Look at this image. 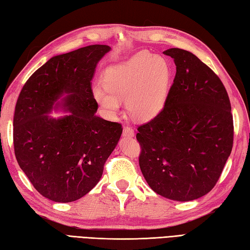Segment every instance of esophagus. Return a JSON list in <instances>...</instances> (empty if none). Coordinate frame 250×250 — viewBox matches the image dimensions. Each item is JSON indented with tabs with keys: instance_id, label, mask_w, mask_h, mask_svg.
I'll return each mask as SVG.
<instances>
[{
	"instance_id": "34e87169",
	"label": "esophagus",
	"mask_w": 250,
	"mask_h": 250,
	"mask_svg": "<svg viewBox=\"0 0 250 250\" xmlns=\"http://www.w3.org/2000/svg\"><path fill=\"white\" fill-rule=\"evenodd\" d=\"M122 136L125 137V139H130V137L134 136V130L130 128V126H125L124 129V132H122Z\"/></svg>"
}]
</instances>
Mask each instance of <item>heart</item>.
Listing matches in <instances>:
<instances>
[{"label": "heart", "instance_id": "heart-1", "mask_svg": "<svg viewBox=\"0 0 250 250\" xmlns=\"http://www.w3.org/2000/svg\"><path fill=\"white\" fill-rule=\"evenodd\" d=\"M104 84L92 88L93 99L109 116L119 111L125 99L126 108L139 120H149L161 113L172 83V67L167 60L148 51L106 68Z\"/></svg>", "mask_w": 250, "mask_h": 250}]
</instances>
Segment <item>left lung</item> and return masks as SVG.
Returning <instances> with one entry per match:
<instances>
[{
	"mask_svg": "<svg viewBox=\"0 0 250 250\" xmlns=\"http://www.w3.org/2000/svg\"><path fill=\"white\" fill-rule=\"evenodd\" d=\"M176 75L161 113L139 126L140 167L156 193L188 202L214 188L233 145V118L219 77L190 51L169 48Z\"/></svg>",
	"mask_w": 250,
	"mask_h": 250,
	"instance_id": "8db88e82",
	"label": "left lung"
}]
</instances>
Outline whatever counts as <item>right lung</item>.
Returning a JSON list of instances; mask_svg holds the SVG:
<instances>
[{
  "instance_id": "right-lung-1",
  "label": "right lung",
  "mask_w": 250,
  "mask_h": 250,
  "mask_svg": "<svg viewBox=\"0 0 250 250\" xmlns=\"http://www.w3.org/2000/svg\"><path fill=\"white\" fill-rule=\"evenodd\" d=\"M91 45L50 58L24 83L14 115L20 168L39 192L58 203L86 195L100 182L121 125L100 118L91 81L110 51ZM63 111L64 116H50Z\"/></svg>"
}]
</instances>
